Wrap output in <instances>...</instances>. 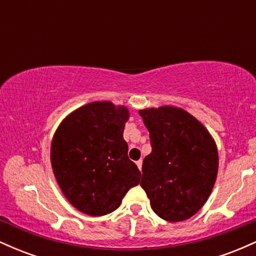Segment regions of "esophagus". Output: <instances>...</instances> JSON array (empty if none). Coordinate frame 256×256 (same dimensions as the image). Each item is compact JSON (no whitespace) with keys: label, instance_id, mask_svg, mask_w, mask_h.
Wrapping results in <instances>:
<instances>
[{"label":"esophagus","instance_id":"obj_1","mask_svg":"<svg viewBox=\"0 0 256 256\" xmlns=\"http://www.w3.org/2000/svg\"><path fill=\"white\" fill-rule=\"evenodd\" d=\"M136 165H137V167H138V168H140V170H142V160H138L137 162H136Z\"/></svg>","mask_w":256,"mask_h":256}]
</instances>
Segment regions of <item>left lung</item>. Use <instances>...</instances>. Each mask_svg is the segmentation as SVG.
I'll return each mask as SVG.
<instances>
[{
    "mask_svg": "<svg viewBox=\"0 0 256 256\" xmlns=\"http://www.w3.org/2000/svg\"><path fill=\"white\" fill-rule=\"evenodd\" d=\"M149 131L152 152L142 165L140 186L161 219L192 218L212 192L219 158L213 137L195 116L172 106L138 112Z\"/></svg>",
    "mask_w": 256,
    "mask_h": 256,
    "instance_id": "8db88e82",
    "label": "left lung"
}]
</instances>
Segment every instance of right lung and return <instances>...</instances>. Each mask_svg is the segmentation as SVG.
Segmentation results:
<instances>
[{"mask_svg": "<svg viewBox=\"0 0 256 256\" xmlns=\"http://www.w3.org/2000/svg\"><path fill=\"white\" fill-rule=\"evenodd\" d=\"M130 113L110 101L90 102L73 110L55 131L52 172L73 207L91 216L116 210L140 172L128 158L122 134Z\"/></svg>", "mask_w": 256, "mask_h": 256, "instance_id": "1", "label": "right lung"}]
</instances>
